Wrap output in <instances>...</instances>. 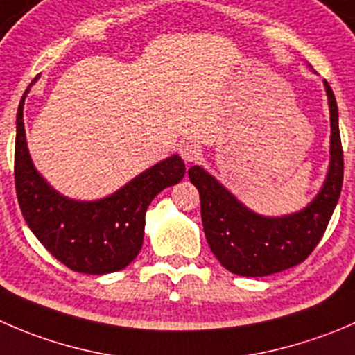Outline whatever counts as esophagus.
Wrapping results in <instances>:
<instances>
[{"instance_id":"34e87169","label":"esophagus","mask_w":355,"mask_h":355,"mask_svg":"<svg viewBox=\"0 0 355 355\" xmlns=\"http://www.w3.org/2000/svg\"><path fill=\"white\" fill-rule=\"evenodd\" d=\"M178 153H180L182 159L185 161V163H192V161L199 159V156H201V149H199V146H196V144L192 142H184L180 147H178Z\"/></svg>"}]
</instances>
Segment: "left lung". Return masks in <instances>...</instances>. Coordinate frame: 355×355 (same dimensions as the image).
<instances>
[{
    "instance_id": "1",
    "label": "left lung",
    "mask_w": 355,
    "mask_h": 355,
    "mask_svg": "<svg viewBox=\"0 0 355 355\" xmlns=\"http://www.w3.org/2000/svg\"><path fill=\"white\" fill-rule=\"evenodd\" d=\"M328 95L329 166L315 198L300 211L267 216L253 211L223 187L205 168L191 166L189 178L201 198L206 241L216 260L232 274L261 277L302 263L321 241L343 184V153L338 130V105L331 86L322 79Z\"/></svg>"
}]
</instances>
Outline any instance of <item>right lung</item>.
Instances as JSON below:
<instances>
[{
	"label": "right lung",
	"instance_id": "right-lung-1",
	"mask_svg": "<svg viewBox=\"0 0 355 355\" xmlns=\"http://www.w3.org/2000/svg\"><path fill=\"white\" fill-rule=\"evenodd\" d=\"M27 94L29 88L17 111L15 137V189L27 225L40 243L74 272L102 276L125 269L142 248L147 206L163 189L184 178V161L173 154L95 201L62 196L31 159L24 128Z\"/></svg>",
	"mask_w": 355,
	"mask_h": 355
}]
</instances>
